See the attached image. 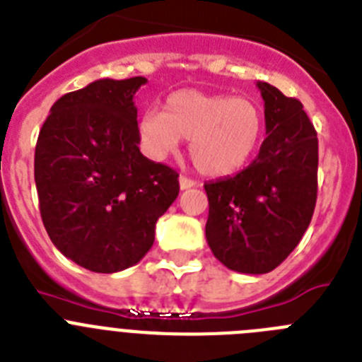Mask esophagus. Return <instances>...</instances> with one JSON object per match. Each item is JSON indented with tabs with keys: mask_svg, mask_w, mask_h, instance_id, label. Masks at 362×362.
I'll use <instances>...</instances> for the list:
<instances>
[{
	"mask_svg": "<svg viewBox=\"0 0 362 362\" xmlns=\"http://www.w3.org/2000/svg\"><path fill=\"white\" fill-rule=\"evenodd\" d=\"M192 187H196V181H192L187 175H181V177H179V188H181V190H188V188Z\"/></svg>",
	"mask_w": 362,
	"mask_h": 362,
	"instance_id": "34e87169",
	"label": "esophagus"
}]
</instances>
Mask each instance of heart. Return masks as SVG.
I'll use <instances>...</instances> for the list:
<instances>
[{
  "label": "heart",
  "mask_w": 362,
  "mask_h": 362,
  "mask_svg": "<svg viewBox=\"0 0 362 362\" xmlns=\"http://www.w3.org/2000/svg\"><path fill=\"white\" fill-rule=\"evenodd\" d=\"M137 130L150 158H166L181 139H190L188 152L197 170L225 177L241 170L259 148L264 116L248 98L185 88L168 95L165 112H145Z\"/></svg>",
  "instance_id": "obj_1"
}]
</instances>
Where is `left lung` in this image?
<instances>
[{"mask_svg": "<svg viewBox=\"0 0 362 362\" xmlns=\"http://www.w3.org/2000/svg\"><path fill=\"white\" fill-rule=\"evenodd\" d=\"M267 139L257 158L232 177L204 183L206 241L221 263L241 274H267L292 254L317 199V132L300 101L257 81Z\"/></svg>", "mask_w": 362, "mask_h": 362, "instance_id": "obj_1", "label": "left lung"}]
</instances>
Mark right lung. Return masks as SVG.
Segmentation results:
<instances>
[{
  "label": "right lung",
  "mask_w": 362,
  "mask_h": 362,
  "mask_svg": "<svg viewBox=\"0 0 362 362\" xmlns=\"http://www.w3.org/2000/svg\"><path fill=\"white\" fill-rule=\"evenodd\" d=\"M146 78L98 79L59 98L34 156L40 212L65 257L98 274L134 267L179 194V174L139 152L134 95Z\"/></svg>",
  "instance_id": "1"
}]
</instances>
